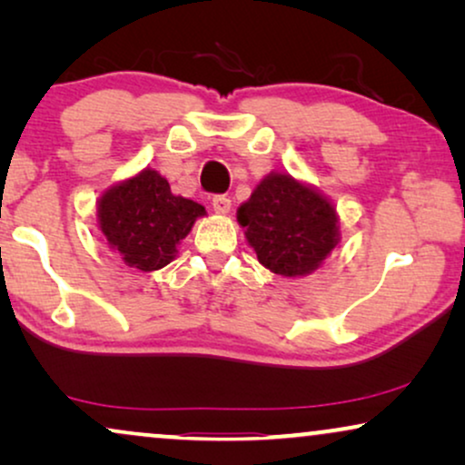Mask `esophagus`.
Segmentation results:
<instances>
[{
	"label": "esophagus",
	"mask_w": 465,
	"mask_h": 465,
	"mask_svg": "<svg viewBox=\"0 0 465 465\" xmlns=\"http://www.w3.org/2000/svg\"><path fill=\"white\" fill-rule=\"evenodd\" d=\"M212 205H213V212H218V213L231 212V199H228L226 194H215L212 199Z\"/></svg>",
	"instance_id": "obj_1"
}]
</instances>
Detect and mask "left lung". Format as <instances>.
Returning a JSON list of instances; mask_svg holds the SVG:
<instances>
[{"instance_id":"8db88e82","label":"left lung","mask_w":465,"mask_h":465,"mask_svg":"<svg viewBox=\"0 0 465 465\" xmlns=\"http://www.w3.org/2000/svg\"><path fill=\"white\" fill-rule=\"evenodd\" d=\"M237 220L260 262L277 275H309L339 243L334 207L283 173L264 177Z\"/></svg>"}]
</instances>
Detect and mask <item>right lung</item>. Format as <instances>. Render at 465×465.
Instances as JSON below:
<instances>
[{
    "label": "right lung",
    "mask_w": 465,
    "mask_h": 465,
    "mask_svg": "<svg viewBox=\"0 0 465 465\" xmlns=\"http://www.w3.org/2000/svg\"><path fill=\"white\" fill-rule=\"evenodd\" d=\"M199 215H205V207L175 196L154 169L110 188L99 201V228L107 243L124 264L143 272L175 258V245Z\"/></svg>",
    "instance_id": "1"
}]
</instances>
